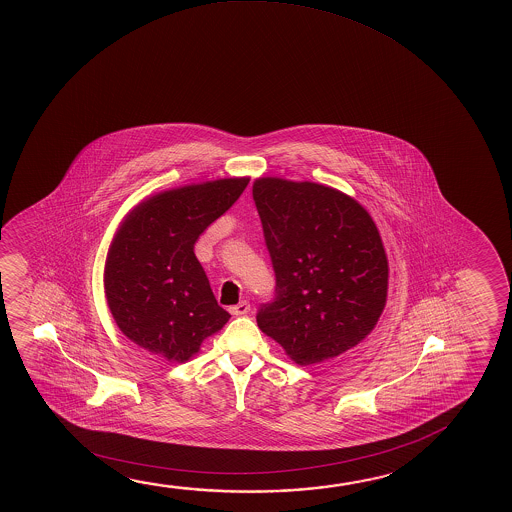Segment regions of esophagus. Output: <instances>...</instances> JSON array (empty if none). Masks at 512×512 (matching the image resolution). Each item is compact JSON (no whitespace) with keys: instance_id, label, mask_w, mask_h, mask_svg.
Wrapping results in <instances>:
<instances>
[{"instance_id":"esophagus-1","label":"esophagus","mask_w":512,"mask_h":512,"mask_svg":"<svg viewBox=\"0 0 512 512\" xmlns=\"http://www.w3.org/2000/svg\"><path fill=\"white\" fill-rule=\"evenodd\" d=\"M250 312V303L248 301H241V303H237L234 307H230V314L232 315H244Z\"/></svg>"}]
</instances>
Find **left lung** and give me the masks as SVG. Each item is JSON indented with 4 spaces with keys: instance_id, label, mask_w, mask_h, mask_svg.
<instances>
[{
    "instance_id": "left-lung-1",
    "label": "left lung",
    "mask_w": 512,
    "mask_h": 512,
    "mask_svg": "<svg viewBox=\"0 0 512 512\" xmlns=\"http://www.w3.org/2000/svg\"><path fill=\"white\" fill-rule=\"evenodd\" d=\"M275 271V298L257 324L299 365L339 356L369 335L386 303L388 262L356 200L315 182L253 184Z\"/></svg>"
}]
</instances>
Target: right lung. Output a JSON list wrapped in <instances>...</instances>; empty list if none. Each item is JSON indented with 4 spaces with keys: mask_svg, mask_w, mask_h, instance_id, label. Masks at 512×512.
<instances>
[{
    "mask_svg": "<svg viewBox=\"0 0 512 512\" xmlns=\"http://www.w3.org/2000/svg\"><path fill=\"white\" fill-rule=\"evenodd\" d=\"M246 186L248 179H223L172 189L127 216L104 273L108 307L127 339L168 362H186L227 323L230 314L193 250Z\"/></svg>",
    "mask_w": 512,
    "mask_h": 512,
    "instance_id": "obj_1",
    "label": "right lung"
}]
</instances>
